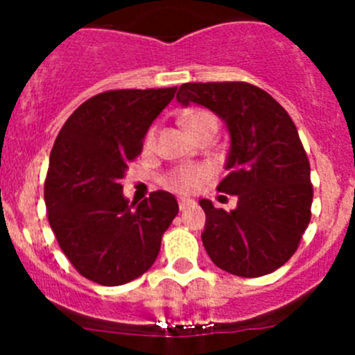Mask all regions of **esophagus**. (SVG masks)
Returning a JSON list of instances; mask_svg holds the SVG:
<instances>
[{"label":"esophagus","mask_w":355,"mask_h":355,"mask_svg":"<svg viewBox=\"0 0 355 355\" xmlns=\"http://www.w3.org/2000/svg\"><path fill=\"white\" fill-rule=\"evenodd\" d=\"M178 202H180V209H187V208H190V206L196 205V200L184 199V197H181V199L178 200Z\"/></svg>","instance_id":"34e87169"}]
</instances>
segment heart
<instances>
[{
    "instance_id": "1",
    "label": "heart",
    "mask_w": 355,
    "mask_h": 355,
    "mask_svg": "<svg viewBox=\"0 0 355 355\" xmlns=\"http://www.w3.org/2000/svg\"><path fill=\"white\" fill-rule=\"evenodd\" d=\"M184 128H187L192 137L205 133V131H213L216 133V119L215 115L206 112V110H192L183 117ZM156 140V130L150 128L146 137L147 146H153ZM208 178V168L199 167V165H188V167L174 168L163 178V184L174 192L190 193L202 184V181Z\"/></svg>"
}]
</instances>
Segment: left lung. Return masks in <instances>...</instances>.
Listing matches in <instances>:
<instances>
[{
  "mask_svg": "<svg viewBox=\"0 0 355 355\" xmlns=\"http://www.w3.org/2000/svg\"><path fill=\"white\" fill-rule=\"evenodd\" d=\"M215 112L227 126L229 172L218 192L238 197L225 211L200 199L206 213L202 243L218 268L240 277H261L283 266L311 220V168L299 131L274 97L245 81L183 83L178 92Z\"/></svg>",
  "mask_w": 355,
  "mask_h": 355,
  "instance_id": "8db88e82",
  "label": "left lung"
}]
</instances>
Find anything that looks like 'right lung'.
Instances as JSON below:
<instances>
[{"label": "right lung", "instance_id": "obj_1", "mask_svg": "<svg viewBox=\"0 0 355 355\" xmlns=\"http://www.w3.org/2000/svg\"><path fill=\"white\" fill-rule=\"evenodd\" d=\"M175 90L97 94L74 110L56 137L44 184L49 225L72 266L94 283L119 286L146 274L180 211L175 197L163 190L130 205L121 184Z\"/></svg>", "mask_w": 355, "mask_h": 355}]
</instances>
